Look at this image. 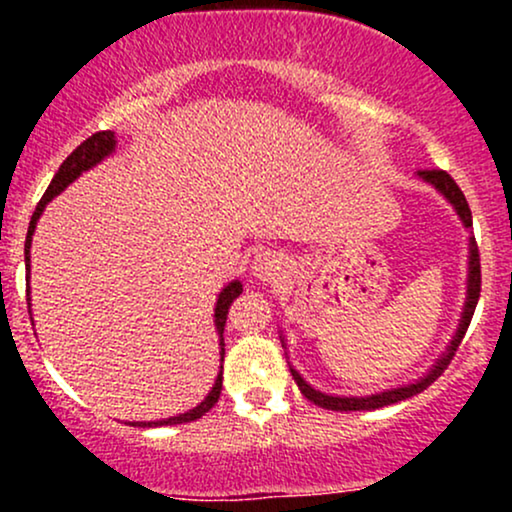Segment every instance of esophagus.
I'll return each instance as SVG.
<instances>
[{
    "label": "esophagus",
    "mask_w": 512,
    "mask_h": 512,
    "mask_svg": "<svg viewBox=\"0 0 512 512\" xmlns=\"http://www.w3.org/2000/svg\"><path fill=\"white\" fill-rule=\"evenodd\" d=\"M252 274L260 281H276L284 274H289V262L281 252L276 250H262L260 255L252 262Z\"/></svg>",
    "instance_id": "obj_1"
}]
</instances>
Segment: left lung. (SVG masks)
Returning <instances> with one entry per match:
<instances>
[{
	"mask_svg": "<svg viewBox=\"0 0 512 512\" xmlns=\"http://www.w3.org/2000/svg\"><path fill=\"white\" fill-rule=\"evenodd\" d=\"M419 175L424 180L431 182V185H436L440 192H443L445 197L450 199L452 207L457 209V214H460V219L464 226H472V211H469V204L467 199H464L462 190L457 187V182L450 178L445 170L440 168H431V170H419ZM467 305H464V315H462V322H460V330H457L455 339L450 342V349L448 354H445L440 361L433 366L431 373L426 375L424 380H419V383L414 385H407V387H397V390H387V392H380V395H370V397H332V395H322V392H317L310 387L301 375L296 373V370L291 368V375L293 380H296V385L301 387V392L305 397L310 399V402L317 404V407L322 409H332V411H363V409H380V407H387V404H395V402H402V399H409L414 395H419V392H424L428 385L433 383V380H438L440 375H443V370L448 368V363L452 361V356H455L457 346L462 344L464 334H467V327L469 322H472V315H474V308H477L479 303V293H481V262H479V248H477V240H469V286H467Z\"/></svg>",
	"mask_w": 512,
	"mask_h": 512,
	"instance_id": "obj_1",
	"label": "left lung"
}]
</instances>
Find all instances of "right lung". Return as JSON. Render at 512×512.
Listing matches in <instances>:
<instances>
[{"label": "right lung", "instance_id": "1", "mask_svg": "<svg viewBox=\"0 0 512 512\" xmlns=\"http://www.w3.org/2000/svg\"><path fill=\"white\" fill-rule=\"evenodd\" d=\"M115 149V134L113 132H96L91 134V137L86 139V142H81L72 154L67 156V161L62 163L60 170L55 173V178H52L50 187L45 190L43 199L38 202V207H35L33 216H31V223H28V236H26V248H23V255H26V267L31 269V238H33V231H35V221L40 219V214H43L45 204L50 202L52 197L60 195L64 187L69 185V182L79 178L84 170H88L91 166H96L98 161H103L105 156L110 154V151ZM243 293V284L240 281H233V284H228L226 289L221 291L219 296V303H216V330L221 334V346H223V330H226V320H228V308H231V303L236 301V298ZM28 296V293H26ZM31 301V298H28ZM28 308H31V303H28ZM31 313V310H28ZM226 351L221 349V358ZM221 383H223V373H219V378H216V385L211 387V392L204 399L202 404H197L195 409L185 411V414L180 416H170V419H163V421H132V426H142V428H151V426H173V424H187V421H197L202 419L207 411L214 407L216 402H219L221 397Z\"/></svg>", "mask_w": 512, "mask_h": 512}]
</instances>
